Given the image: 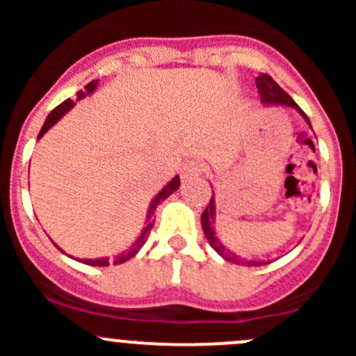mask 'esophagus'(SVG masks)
Listing matches in <instances>:
<instances>
[{
    "mask_svg": "<svg viewBox=\"0 0 356 356\" xmlns=\"http://www.w3.org/2000/svg\"><path fill=\"white\" fill-rule=\"evenodd\" d=\"M203 174V165L200 163V161L196 160H189L188 163L182 167V172H181V179L184 182L191 181V179L198 177V175Z\"/></svg>",
    "mask_w": 356,
    "mask_h": 356,
    "instance_id": "34e87169",
    "label": "esophagus"
}]
</instances>
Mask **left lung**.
Returning <instances> with one entry per match:
<instances>
[{"instance_id": "1", "label": "left lung", "mask_w": 356, "mask_h": 356, "mask_svg": "<svg viewBox=\"0 0 356 356\" xmlns=\"http://www.w3.org/2000/svg\"><path fill=\"white\" fill-rule=\"evenodd\" d=\"M254 81H257V88H258V92H260L261 103H275V105L293 106V108H296L298 111H300L301 117H303L305 120H307V124L310 125V120H308V117L305 115V111L301 110L296 103H294V99L291 98L288 92H286L284 89H282L281 86H279L277 82L270 77V75L260 74L257 79H254ZM213 215H215V200H213V196H211L210 203H208V207L204 208V211L201 213V227H203V232H204V236H207L210 246L213 248V250L217 251V253L220 254L224 260L232 261V264H236V265H246V267H260V265L268 264V261L241 260L238 254L231 253L227 248H224V245H222V243L217 239V236H215Z\"/></svg>"}]
</instances>
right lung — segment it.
Instances as JSON below:
<instances>
[{
  "instance_id": "obj_1",
  "label": "right lung",
  "mask_w": 356,
  "mask_h": 356,
  "mask_svg": "<svg viewBox=\"0 0 356 356\" xmlns=\"http://www.w3.org/2000/svg\"><path fill=\"white\" fill-rule=\"evenodd\" d=\"M96 84H98V81H91V82H89V84L84 88V91H82V89H81V91L77 92V99H82L86 95H89V92L95 91ZM74 105H75V103L72 102V99H65V102H63V103H60V105L56 106V108L53 110L51 113L48 115V118H46L44 125H42V129H41V132H39L38 138H41V136L44 134V132L48 131L49 127H51V125H55L56 122H58L60 118H62L63 115H65L67 111L70 110ZM179 186H181V181H179V175H177V177L172 179V181L168 182V184L165 186V188L161 189L160 193H158L156 198L153 200L152 207H149V211H148V224H146L145 231H143V234L139 236V239L134 243V245L129 248L127 251H124V253H120L117 258H115V261H113L115 265H120V264H124V261L131 260V258L134 257V254L138 253V251L141 250L143 246H145L146 239H148L149 232H152L153 225H155V210H156L158 203H160V201H163L165 198H168V196H170L174 191H177ZM79 261H82V264H86V265H95V267H108V265H110L108 258H98V260H79Z\"/></svg>"
}]
</instances>
